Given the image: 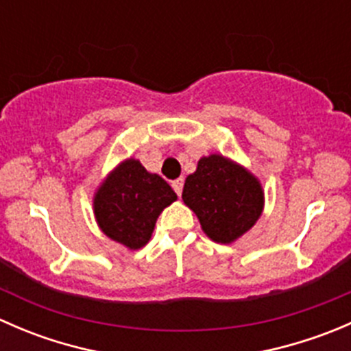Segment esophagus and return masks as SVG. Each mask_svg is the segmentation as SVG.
Listing matches in <instances>:
<instances>
[{
	"mask_svg": "<svg viewBox=\"0 0 351 351\" xmlns=\"http://www.w3.org/2000/svg\"><path fill=\"white\" fill-rule=\"evenodd\" d=\"M171 186H173V190H175V192H176V195H182V190H183V178L175 180V182L171 183Z\"/></svg>",
	"mask_w": 351,
	"mask_h": 351,
	"instance_id": "34e87169",
	"label": "esophagus"
}]
</instances>
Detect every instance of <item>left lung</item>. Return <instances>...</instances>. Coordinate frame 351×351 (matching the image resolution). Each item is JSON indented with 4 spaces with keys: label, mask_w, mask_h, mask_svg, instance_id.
Here are the masks:
<instances>
[{
    "label": "left lung",
    "mask_w": 351,
    "mask_h": 351,
    "mask_svg": "<svg viewBox=\"0 0 351 351\" xmlns=\"http://www.w3.org/2000/svg\"><path fill=\"white\" fill-rule=\"evenodd\" d=\"M182 198L197 214L205 234L222 244L253 228L263 210L258 180L219 154L198 161L197 171L185 180Z\"/></svg>",
    "instance_id": "obj_1"
}]
</instances>
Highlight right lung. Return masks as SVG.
Returning a JSON list of instances; mask_svg holds the SVG:
<instances>
[{"instance_id": "1", "label": "right lung", "mask_w": 351, "mask_h": 351, "mask_svg": "<svg viewBox=\"0 0 351 351\" xmlns=\"http://www.w3.org/2000/svg\"><path fill=\"white\" fill-rule=\"evenodd\" d=\"M176 200V193L159 175L147 173L136 159L123 161L95 197V215L113 241L139 250L149 241L156 219Z\"/></svg>"}]
</instances>
